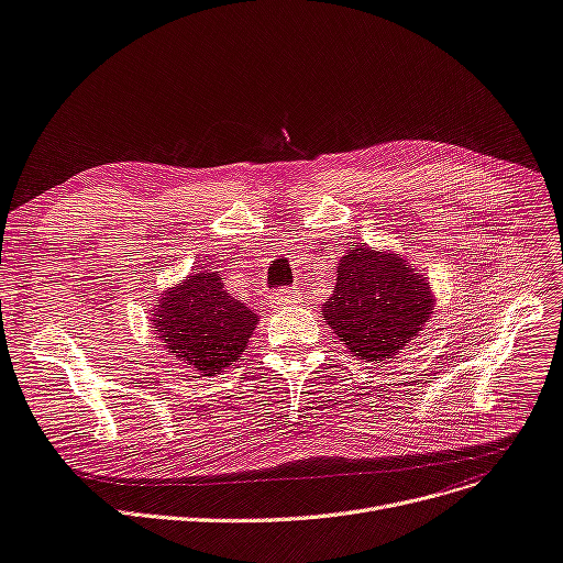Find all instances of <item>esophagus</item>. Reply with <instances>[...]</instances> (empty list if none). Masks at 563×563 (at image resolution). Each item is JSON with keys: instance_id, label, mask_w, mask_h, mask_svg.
Returning a JSON list of instances; mask_svg holds the SVG:
<instances>
[{"instance_id": "1", "label": "esophagus", "mask_w": 563, "mask_h": 563, "mask_svg": "<svg viewBox=\"0 0 563 563\" xmlns=\"http://www.w3.org/2000/svg\"><path fill=\"white\" fill-rule=\"evenodd\" d=\"M295 303H299L297 289H278L274 295V306L276 308H287V306H295Z\"/></svg>"}]
</instances>
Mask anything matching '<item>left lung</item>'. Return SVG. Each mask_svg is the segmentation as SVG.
<instances>
[{"label": "left lung", "instance_id": "left-lung-1", "mask_svg": "<svg viewBox=\"0 0 563 563\" xmlns=\"http://www.w3.org/2000/svg\"><path fill=\"white\" fill-rule=\"evenodd\" d=\"M333 295L322 306L342 345L365 361L394 358L432 312L426 278L405 257L356 246L338 264Z\"/></svg>", "mask_w": 563, "mask_h": 563}]
</instances>
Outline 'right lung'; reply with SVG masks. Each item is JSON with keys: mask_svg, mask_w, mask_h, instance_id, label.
Instances as JSON below:
<instances>
[{"mask_svg": "<svg viewBox=\"0 0 563 563\" xmlns=\"http://www.w3.org/2000/svg\"><path fill=\"white\" fill-rule=\"evenodd\" d=\"M156 338L207 377L228 371L249 347L260 317L234 297L218 272H192L154 308Z\"/></svg>", "mask_w": 563, "mask_h": 563, "instance_id": "obj_1", "label": "right lung"}]
</instances>
